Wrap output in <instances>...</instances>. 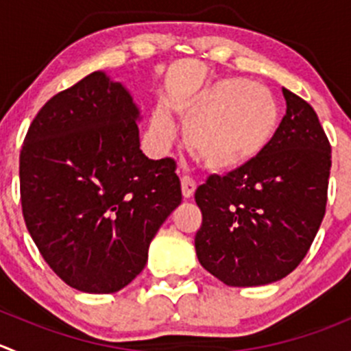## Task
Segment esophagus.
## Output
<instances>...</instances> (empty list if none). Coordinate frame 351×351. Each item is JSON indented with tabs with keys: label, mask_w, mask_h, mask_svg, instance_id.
<instances>
[{
	"label": "esophagus",
	"mask_w": 351,
	"mask_h": 351,
	"mask_svg": "<svg viewBox=\"0 0 351 351\" xmlns=\"http://www.w3.org/2000/svg\"><path fill=\"white\" fill-rule=\"evenodd\" d=\"M195 189H197V183L192 176L189 175L182 176V193L185 199H190V197L193 195V192H195Z\"/></svg>",
	"instance_id": "obj_1"
}]
</instances>
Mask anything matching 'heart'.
Masks as SVG:
<instances>
[{"label": "heart", "mask_w": 351, "mask_h": 351, "mask_svg": "<svg viewBox=\"0 0 351 351\" xmlns=\"http://www.w3.org/2000/svg\"><path fill=\"white\" fill-rule=\"evenodd\" d=\"M185 142L200 162L230 171L254 161L271 144L280 125V108L267 87L241 78L213 84L178 106ZM154 130L165 141L173 135L166 114L154 117Z\"/></svg>", "instance_id": "obj_1"}]
</instances>
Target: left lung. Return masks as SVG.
Instances as JSON below:
<instances>
[{
  "label": "left lung",
  "mask_w": 351,
  "mask_h": 351,
  "mask_svg": "<svg viewBox=\"0 0 351 351\" xmlns=\"http://www.w3.org/2000/svg\"><path fill=\"white\" fill-rule=\"evenodd\" d=\"M287 114L254 161L195 190V250L228 287H261L304 261L328 202L331 145L311 104L283 89Z\"/></svg>",
  "instance_id": "1"
}]
</instances>
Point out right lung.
<instances>
[{
  "label": "right lung",
  "mask_w": 351,
  "mask_h": 351,
  "mask_svg": "<svg viewBox=\"0 0 351 351\" xmlns=\"http://www.w3.org/2000/svg\"><path fill=\"white\" fill-rule=\"evenodd\" d=\"M138 110L94 71L51 97L20 151L27 230L75 290L114 293L137 278L159 226L182 202L175 159L141 151Z\"/></svg>",
  "instance_id": "1"
}]
</instances>
